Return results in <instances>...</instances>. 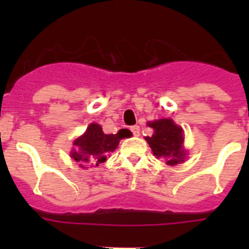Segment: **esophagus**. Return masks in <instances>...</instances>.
Returning a JSON list of instances; mask_svg holds the SVG:
<instances>
[{
  "label": "esophagus",
  "instance_id": "obj_1",
  "mask_svg": "<svg viewBox=\"0 0 249 249\" xmlns=\"http://www.w3.org/2000/svg\"><path fill=\"white\" fill-rule=\"evenodd\" d=\"M131 131H132V133H133V136H136V137H137V136H140V126H133V127H131Z\"/></svg>",
  "mask_w": 249,
  "mask_h": 249
}]
</instances>
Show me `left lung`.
<instances>
[{
  "instance_id": "8db88e82",
  "label": "left lung",
  "mask_w": 249,
  "mask_h": 249,
  "mask_svg": "<svg viewBox=\"0 0 249 249\" xmlns=\"http://www.w3.org/2000/svg\"><path fill=\"white\" fill-rule=\"evenodd\" d=\"M148 126L155 131L151 137H146L153 155L157 158H163L168 166L182 163L186 160L182 127L177 126L171 118L152 121L148 122Z\"/></svg>"
}]
</instances>
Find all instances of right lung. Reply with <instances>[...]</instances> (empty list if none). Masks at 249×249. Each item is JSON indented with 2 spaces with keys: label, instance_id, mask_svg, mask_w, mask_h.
Returning a JSON list of instances; mask_svg holds the SVG:
<instances>
[{
  "label": "right lung",
  "instance_id": "1",
  "mask_svg": "<svg viewBox=\"0 0 249 249\" xmlns=\"http://www.w3.org/2000/svg\"><path fill=\"white\" fill-rule=\"evenodd\" d=\"M124 137H127V133L121 131L116 135H106L100 124L91 123L85 133L74 140L71 158L82 168H86L85 166L89 163L92 166H100L107 160L109 152L117 148L120 141Z\"/></svg>",
  "mask_w": 249,
  "mask_h": 249
}]
</instances>
